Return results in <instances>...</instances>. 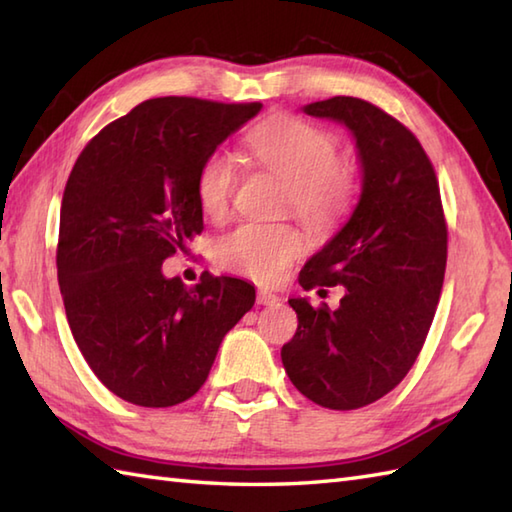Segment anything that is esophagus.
Returning a JSON list of instances; mask_svg holds the SVG:
<instances>
[{
    "instance_id": "1",
    "label": "esophagus",
    "mask_w": 512,
    "mask_h": 512,
    "mask_svg": "<svg viewBox=\"0 0 512 512\" xmlns=\"http://www.w3.org/2000/svg\"><path fill=\"white\" fill-rule=\"evenodd\" d=\"M257 303H259V306H275V303H279V297L275 295V292L259 290L257 292Z\"/></svg>"
}]
</instances>
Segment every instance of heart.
I'll return each instance as SVG.
<instances>
[{
	"instance_id": "b5f03b06",
	"label": "heart",
	"mask_w": 512,
	"mask_h": 512,
	"mask_svg": "<svg viewBox=\"0 0 512 512\" xmlns=\"http://www.w3.org/2000/svg\"><path fill=\"white\" fill-rule=\"evenodd\" d=\"M248 147L262 167L286 182L284 209L314 228H328L347 213L354 198V171L339 156V140L299 116L281 114L248 134ZM237 187L233 156L215 149L195 176L200 209L220 220ZM303 235L290 224L246 222L217 237L215 264L228 273L273 284L303 253Z\"/></svg>"
}]
</instances>
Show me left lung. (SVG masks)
Returning a JSON list of instances; mask_svg holds the SVG:
<instances>
[{
  "label": "left lung",
  "instance_id": "obj_1",
  "mask_svg": "<svg viewBox=\"0 0 512 512\" xmlns=\"http://www.w3.org/2000/svg\"><path fill=\"white\" fill-rule=\"evenodd\" d=\"M356 138L363 191L339 233L299 273L303 290L345 286L341 306L288 299L297 332L281 361L303 396L350 411L389 394L427 339L447 266V217L427 151L394 116L354 96L303 107Z\"/></svg>",
  "mask_w": 512,
  "mask_h": 512
}]
</instances>
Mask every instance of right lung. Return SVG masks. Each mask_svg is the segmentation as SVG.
Masks as SVG:
<instances>
[{"mask_svg": "<svg viewBox=\"0 0 512 512\" xmlns=\"http://www.w3.org/2000/svg\"><path fill=\"white\" fill-rule=\"evenodd\" d=\"M262 103L162 96L105 125L65 182L57 273L76 345L101 383L138 407L189 400L224 334L253 308L244 279L195 286L162 262L200 235L202 160Z\"/></svg>", "mask_w": 512, "mask_h": 512, "instance_id": "add662e5", "label": "right lung"}]
</instances>
